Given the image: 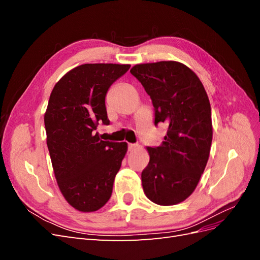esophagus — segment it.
Returning a JSON list of instances; mask_svg holds the SVG:
<instances>
[{
    "mask_svg": "<svg viewBox=\"0 0 260 260\" xmlns=\"http://www.w3.org/2000/svg\"><path fill=\"white\" fill-rule=\"evenodd\" d=\"M137 147V145L136 144H132V143H130V144H128V151L129 152H132L133 149H135Z\"/></svg>",
    "mask_w": 260,
    "mask_h": 260,
    "instance_id": "esophagus-1",
    "label": "esophagus"
}]
</instances>
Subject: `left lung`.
Wrapping results in <instances>:
<instances>
[{
	"mask_svg": "<svg viewBox=\"0 0 260 260\" xmlns=\"http://www.w3.org/2000/svg\"><path fill=\"white\" fill-rule=\"evenodd\" d=\"M130 73L151 96L155 125H168L161 144L147 147L149 162L141 175L144 193L158 205H176L193 193L208 161L212 124L207 93L195 73L178 61L139 64Z\"/></svg>",
	"mask_w": 260,
	"mask_h": 260,
	"instance_id": "left-lung-1",
	"label": "left lung"
}]
</instances>
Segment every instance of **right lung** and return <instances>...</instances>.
<instances>
[{"mask_svg": "<svg viewBox=\"0 0 260 260\" xmlns=\"http://www.w3.org/2000/svg\"><path fill=\"white\" fill-rule=\"evenodd\" d=\"M130 65L84 64L55 84L44 115L46 144L61 194L74 208L95 211L111 199L127 153L125 142L102 141L99 123L109 124L106 93Z\"/></svg>", "mask_w": 260, "mask_h": 260, "instance_id": "1", "label": "right lung"}]
</instances>
